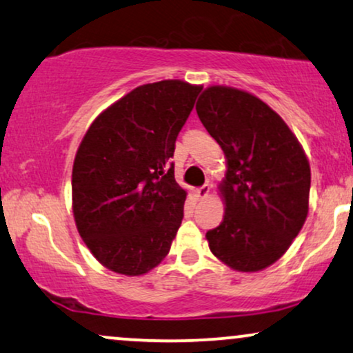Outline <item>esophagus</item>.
I'll list each match as a JSON object with an SVG mask.
<instances>
[{
	"label": "esophagus",
	"instance_id": "esophagus-1",
	"mask_svg": "<svg viewBox=\"0 0 353 353\" xmlns=\"http://www.w3.org/2000/svg\"><path fill=\"white\" fill-rule=\"evenodd\" d=\"M208 194H210V185L208 184L199 187V189L195 190V195H197L200 200L205 199V197H208Z\"/></svg>",
	"mask_w": 353,
	"mask_h": 353
}]
</instances>
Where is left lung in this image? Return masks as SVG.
<instances>
[{
  "mask_svg": "<svg viewBox=\"0 0 353 353\" xmlns=\"http://www.w3.org/2000/svg\"><path fill=\"white\" fill-rule=\"evenodd\" d=\"M199 119L221 146L225 216L210 230L213 256L238 272H259L287 252L310 210L311 169L288 125L264 101L230 86L199 97Z\"/></svg>",
  "mask_w": 353,
  "mask_h": 353,
  "instance_id": "obj_1",
  "label": "left lung"
}]
</instances>
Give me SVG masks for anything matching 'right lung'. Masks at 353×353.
<instances>
[{"label":"right lung","instance_id":"obj_1","mask_svg":"<svg viewBox=\"0 0 353 353\" xmlns=\"http://www.w3.org/2000/svg\"><path fill=\"white\" fill-rule=\"evenodd\" d=\"M200 91L181 79L143 84L88 128L73 163V215L109 270L143 275L168 256L187 195L169 159Z\"/></svg>","mask_w":353,"mask_h":353}]
</instances>
